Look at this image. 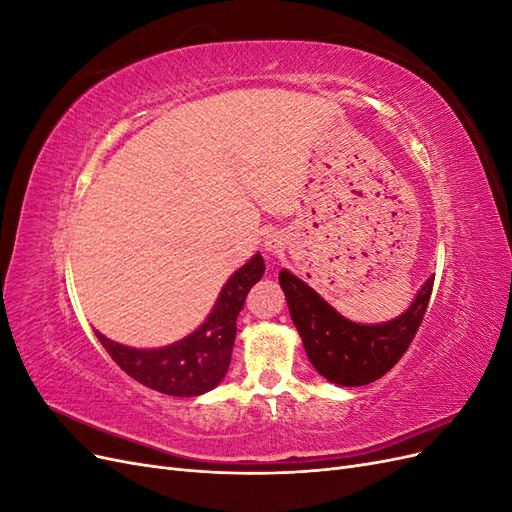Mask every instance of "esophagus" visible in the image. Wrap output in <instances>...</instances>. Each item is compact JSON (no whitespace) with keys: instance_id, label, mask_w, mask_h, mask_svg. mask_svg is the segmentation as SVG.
<instances>
[{"instance_id":"esophagus-1","label":"esophagus","mask_w":512,"mask_h":512,"mask_svg":"<svg viewBox=\"0 0 512 512\" xmlns=\"http://www.w3.org/2000/svg\"><path fill=\"white\" fill-rule=\"evenodd\" d=\"M282 247V241L277 239V235H267V239H265V250L267 252H277Z\"/></svg>"}]
</instances>
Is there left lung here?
I'll return each instance as SVG.
<instances>
[{
	"mask_svg": "<svg viewBox=\"0 0 512 512\" xmlns=\"http://www.w3.org/2000/svg\"><path fill=\"white\" fill-rule=\"evenodd\" d=\"M280 286L307 359L320 376L339 386H363L382 378L404 356L421 327L433 275L404 314L382 324H359L337 314L297 275L280 271Z\"/></svg>",
	"mask_w": 512,
	"mask_h": 512,
	"instance_id": "obj_1",
	"label": "left lung"
}]
</instances>
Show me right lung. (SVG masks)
Instances as JSON below:
<instances>
[{
  "label": "right lung",
  "mask_w": 512,
  "mask_h": 512,
  "mask_svg": "<svg viewBox=\"0 0 512 512\" xmlns=\"http://www.w3.org/2000/svg\"><path fill=\"white\" fill-rule=\"evenodd\" d=\"M262 273L265 260L256 254L230 275L207 320L194 333L170 346L138 350L111 342L100 331H96V337L111 359L136 382L173 397L203 395L215 389L226 376L235 346L237 316L247 292Z\"/></svg>",
  "instance_id": "right-lung-1"
}]
</instances>
